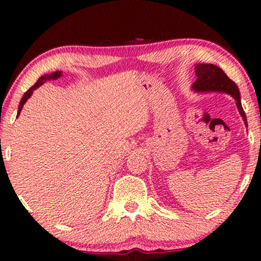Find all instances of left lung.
<instances>
[{"instance_id": "left-lung-1", "label": "left lung", "mask_w": 261, "mask_h": 261, "mask_svg": "<svg viewBox=\"0 0 261 261\" xmlns=\"http://www.w3.org/2000/svg\"><path fill=\"white\" fill-rule=\"evenodd\" d=\"M195 75L198 76V79H196V81L193 83V87H192L195 91H217L229 93V95L232 96L234 98V100H236V105L239 113H241L243 119H244L245 125L247 126L246 115L244 110L242 108L239 89L236 83L230 80L227 74H225L221 68L215 65H211V63H201V65H196Z\"/></svg>"}]
</instances>
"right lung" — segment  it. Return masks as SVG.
<instances>
[{"mask_svg": "<svg viewBox=\"0 0 261 261\" xmlns=\"http://www.w3.org/2000/svg\"><path fill=\"white\" fill-rule=\"evenodd\" d=\"M61 74H62L61 71H55V72H52V74H48V75H44V76H41V77L37 81V83L34 84L33 87L30 88L29 90L24 93V96L22 97V100H20V102H19V106H18V113H17V117H18L19 113H20V111H22V109H23L24 104H25V102H27V100L29 99V98L31 97V95L33 93V91L36 90V89H38V88L40 87V85L44 84V83L46 82V81H52V80H57V79H59L60 76H61Z\"/></svg>", "mask_w": 261, "mask_h": 261, "instance_id": "1", "label": "right lung"}]
</instances>
